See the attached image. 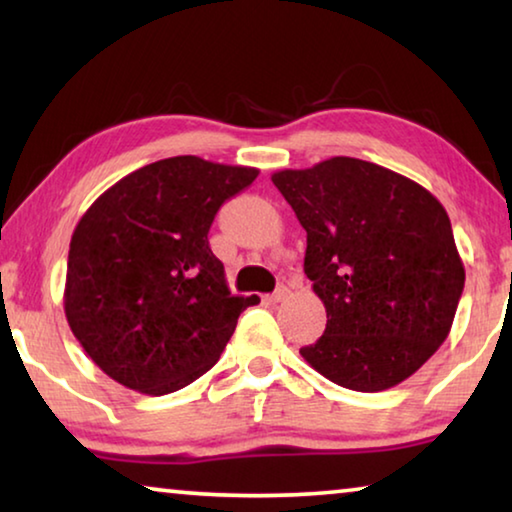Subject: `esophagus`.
I'll return each mask as SVG.
<instances>
[{
	"label": "esophagus",
	"instance_id": "34e87169",
	"mask_svg": "<svg viewBox=\"0 0 512 512\" xmlns=\"http://www.w3.org/2000/svg\"><path fill=\"white\" fill-rule=\"evenodd\" d=\"M289 293H291V291H289V287H284V284H282V287H277L273 296L268 298V300H271V302H282V300H287V298H289Z\"/></svg>",
	"mask_w": 512,
	"mask_h": 512
}]
</instances>
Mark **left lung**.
Instances as JSON below:
<instances>
[{"instance_id":"left-lung-1","label":"left lung","mask_w":512,"mask_h":512,"mask_svg":"<svg viewBox=\"0 0 512 512\" xmlns=\"http://www.w3.org/2000/svg\"><path fill=\"white\" fill-rule=\"evenodd\" d=\"M271 180L307 230L305 273L327 311L302 357L359 393L409 379L447 339L465 284L445 207L400 173L345 155Z\"/></svg>"}]
</instances>
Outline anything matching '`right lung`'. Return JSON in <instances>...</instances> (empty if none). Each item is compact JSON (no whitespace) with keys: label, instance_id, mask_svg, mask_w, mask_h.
<instances>
[{"label":"right lung","instance_id":"obj_1","mask_svg":"<svg viewBox=\"0 0 512 512\" xmlns=\"http://www.w3.org/2000/svg\"><path fill=\"white\" fill-rule=\"evenodd\" d=\"M253 167L176 155L128 173L69 241L65 316L88 357L121 386L180 391L219 361L241 311L207 232Z\"/></svg>","mask_w":512,"mask_h":512}]
</instances>
